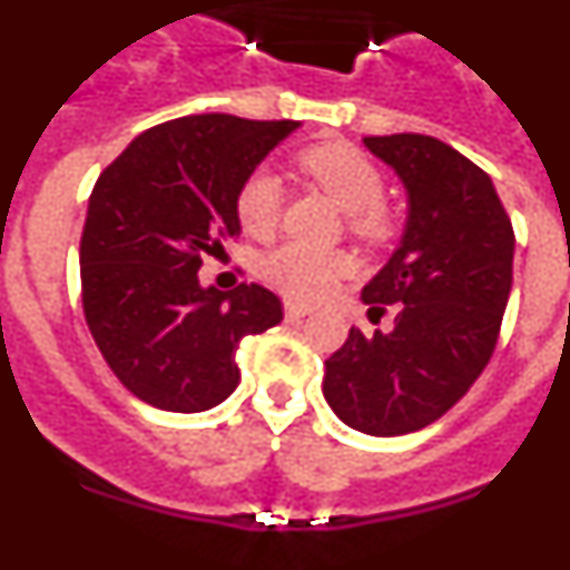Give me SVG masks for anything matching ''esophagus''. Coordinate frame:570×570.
Instances as JSON below:
<instances>
[{"label":"esophagus","mask_w":570,"mask_h":570,"mask_svg":"<svg viewBox=\"0 0 570 570\" xmlns=\"http://www.w3.org/2000/svg\"><path fill=\"white\" fill-rule=\"evenodd\" d=\"M311 305H305V302H294V299H288L285 302V316H288V320H302V316H308L311 314Z\"/></svg>","instance_id":"1"}]
</instances>
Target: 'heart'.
<instances>
[{
    "label": "heart",
    "mask_w": 570,
    "mask_h": 570,
    "mask_svg": "<svg viewBox=\"0 0 570 570\" xmlns=\"http://www.w3.org/2000/svg\"><path fill=\"white\" fill-rule=\"evenodd\" d=\"M299 168L347 214V223L365 239H382L391 230L382 208V170L367 154L347 142L314 145L302 150ZM285 205V183L271 168H256L236 194V216L254 236H268L279 225ZM347 271V256L340 250L311 248L302 242H285L262 259V276L296 299H320Z\"/></svg>",
    "instance_id": "heart-1"
}]
</instances>
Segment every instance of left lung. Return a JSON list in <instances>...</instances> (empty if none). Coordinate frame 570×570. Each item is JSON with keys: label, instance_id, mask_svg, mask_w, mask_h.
<instances>
[{"label": "left lung", "instance_id": "8db88e82", "mask_svg": "<svg viewBox=\"0 0 570 570\" xmlns=\"http://www.w3.org/2000/svg\"><path fill=\"white\" fill-rule=\"evenodd\" d=\"M405 188V230L362 288L367 311L400 302L394 328H351L325 360L322 394L345 425L400 436L440 420L493 354L511 294L513 228L491 176L422 134L365 136Z\"/></svg>", "mask_w": 570, "mask_h": 570}]
</instances>
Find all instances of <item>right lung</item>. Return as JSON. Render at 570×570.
I'll return each instance as SVG.
<instances>
[{"instance_id": "1", "label": "right lung", "mask_w": 570, "mask_h": 570, "mask_svg": "<svg viewBox=\"0 0 570 570\" xmlns=\"http://www.w3.org/2000/svg\"><path fill=\"white\" fill-rule=\"evenodd\" d=\"M296 128L230 114L170 119L136 136L94 185L79 245L85 320L110 371L148 405H219L239 385V342L282 322L268 288H205L199 268L242 234V183Z\"/></svg>"}]
</instances>
